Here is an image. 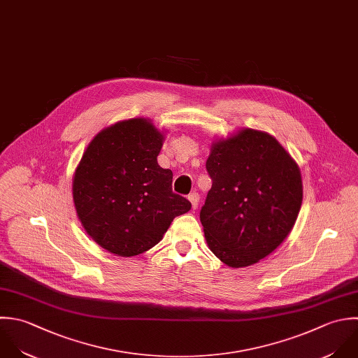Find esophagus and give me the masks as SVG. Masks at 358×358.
Returning <instances> with one entry per match:
<instances>
[{"instance_id": "obj_1", "label": "esophagus", "mask_w": 358, "mask_h": 358, "mask_svg": "<svg viewBox=\"0 0 358 358\" xmlns=\"http://www.w3.org/2000/svg\"><path fill=\"white\" fill-rule=\"evenodd\" d=\"M188 199L192 203V209H196L198 203H199V194L198 192H192V194L188 195Z\"/></svg>"}]
</instances>
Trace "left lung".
Wrapping results in <instances>:
<instances>
[{"label":"left lung","mask_w":358,"mask_h":358,"mask_svg":"<svg viewBox=\"0 0 358 358\" xmlns=\"http://www.w3.org/2000/svg\"><path fill=\"white\" fill-rule=\"evenodd\" d=\"M206 170L212 188L199 217L209 248L231 268L259 262L297 220L299 166L272 135L247 128L213 143Z\"/></svg>","instance_id":"obj_1"}]
</instances>
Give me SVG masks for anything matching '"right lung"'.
Segmentation results:
<instances>
[{"label": "right lung", "mask_w": 358, "mask_h": 358, "mask_svg": "<svg viewBox=\"0 0 358 358\" xmlns=\"http://www.w3.org/2000/svg\"><path fill=\"white\" fill-rule=\"evenodd\" d=\"M163 135L145 118L117 122L89 143L72 194L86 233L120 257L155 247L191 202L173 192V173L157 164Z\"/></svg>", "instance_id": "obj_1"}]
</instances>
